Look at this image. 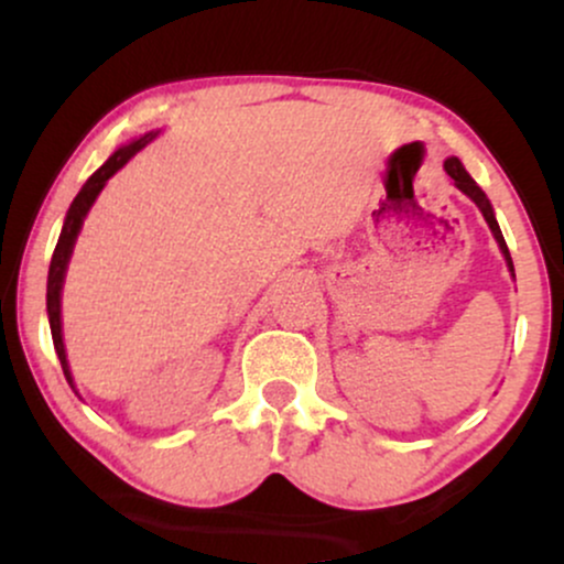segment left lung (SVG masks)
Instances as JSON below:
<instances>
[{
    "mask_svg": "<svg viewBox=\"0 0 564 564\" xmlns=\"http://www.w3.org/2000/svg\"><path fill=\"white\" fill-rule=\"evenodd\" d=\"M445 172L451 174V180H453V183H456L458 191H462L464 196H469L471 200H475V204H477V209L482 212L485 223H488L490 232H494V238H496V241H498V249H501L503 260H507V268H509V273L514 275V264H511V254H509V249H507V241H503V236H501V228H498V223H496V215H494V206H490V200H488V196H485V193H482V187L477 185L475 180L469 177V172L464 170V164H462V161H458L456 156H451L448 161H445Z\"/></svg>",
    "mask_w": 564,
    "mask_h": 564,
    "instance_id": "1",
    "label": "left lung"
}]
</instances>
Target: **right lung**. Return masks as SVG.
Wrapping results in <instances>:
<instances>
[{
    "instance_id": "add662e5",
    "label": "right lung",
    "mask_w": 564,
    "mask_h": 564,
    "mask_svg": "<svg viewBox=\"0 0 564 564\" xmlns=\"http://www.w3.org/2000/svg\"><path fill=\"white\" fill-rule=\"evenodd\" d=\"M159 132H148L142 134V138L127 142V145H121L119 151L113 153L111 159L106 161V164L97 170L93 177L87 180V183L82 185L79 196L74 198V204L68 206V215H66V223H63V230H61V238H57V246L53 251V262H50V275H47V315H50V332H53V345H55V352L57 358H61V366H63V373H66L68 384L74 387V377H70V368H68V358H66V345H63V323H61V291H63V281H66V270H68V260L70 254H74V243H76V236H79L82 225H84V217H87V212L93 209L95 198L100 196V191L106 187L108 180L113 177L116 172L121 170V166L127 164L129 159L134 156V153L140 151V148H145L148 142L156 138ZM76 390V387H74Z\"/></svg>"
}]
</instances>
